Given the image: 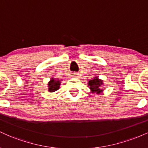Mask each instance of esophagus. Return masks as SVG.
Segmentation results:
<instances>
[{
    "instance_id": "obj_1",
    "label": "esophagus",
    "mask_w": 148,
    "mask_h": 148,
    "mask_svg": "<svg viewBox=\"0 0 148 148\" xmlns=\"http://www.w3.org/2000/svg\"><path fill=\"white\" fill-rule=\"evenodd\" d=\"M72 76H73V77H75V78L79 77V74H78V73H76V72L74 73V74H72Z\"/></svg>"
}]
</instances>
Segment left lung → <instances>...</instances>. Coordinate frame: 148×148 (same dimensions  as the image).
Listing matches in <instances>:
<instances>
[{
    "label": "left lung",
    "instance_id": "obj_1",
    "mask_svg": "<svg viewBox=\"0 0 148 148\" xmlns=\"http://www.w3.org/2000/svg\"><path fill=\"white\" fill-rule=\"evenodd\" d=\"M104 85L103 80L99 79L98 76H95L92 79L90 80L88 83V86L90 88L91 93L101 94L103 92V90L101 87Z\"/></svg>",
    "mask_w": 148,
    "mask_h": 148
}]
</instances>
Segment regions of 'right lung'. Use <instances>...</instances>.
<instances>
[{"label": "right lung", "instance_id": "obj_1", "mask_svg": "<svg viewBox=\"0 0 148 148\" xmlns=\"http://www.w3.org/2000/svg\"><path fill=\"white\" fill-rule=\"evenodd\" d=\"M60 80L57 79L56 78H54L52 76V78L48 82V84H47V86H48V91L50 92H56L60 88Z\"/></svg>", "mask_w": 148, "mask_h": 148}]
</instances>
